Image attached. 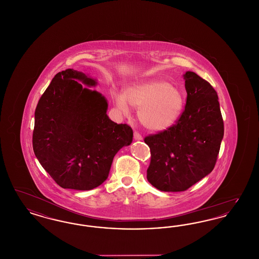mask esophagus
<instances>
[{
    "label": "esophagus",
    "mask_w": 259,
    "mask_h": 259,
    "mask_svg": "<svg viewBox=\"0 0 259 259\" xmlns=\"http://www.w3.org/2000/svg\"><path fill=\"white\" fill-rule=\"evenodd\" d=\"M134 139L137 140V141H141V140H143V137L141 136L140 133H138V132H134Z\"/></svg>",
    "instance_id": "1"
}]
</instances>
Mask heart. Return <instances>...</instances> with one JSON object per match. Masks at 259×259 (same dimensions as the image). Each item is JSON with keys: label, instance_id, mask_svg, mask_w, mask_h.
<instances>
[{"label": "heart", "instance_id": "b5f03b06", "mask_svg": "<svg viewBox=\"0 0 259 259\" xmlns=\"http://www.w3.org/2000/svg\"><path fill=\"white\" fill-rule=\"evenodd\" d=\"M111 95L120 112L128 114L130 106L139 109L141 123L156 132L171 127L185 107L184 93L171 82L160 78L134 82L126 88L125 93L113 89Z\"/></svg>", "mask_w": 259, "mask_h": 259}]
</instances>
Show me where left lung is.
Listing matches in <instances>:
<instances>
[{
	"mask_svg": "<svg viewBox=\"0 0 259 259\" xmlns=\"http://www.w3.org/2000/svg\"><path fill=\"white\" fill-rule=\"evenodd\" d=\"M185 111L176 124L145 138L151 159L148 181L161 191H185L214 168L224 126L218 93L193 72L184 74Z\"/></svg>",
	"mask_w": 259,
	"mask_h": 259,
	"instance_id": "1",
	"label": "left lung"
}]
</instances>
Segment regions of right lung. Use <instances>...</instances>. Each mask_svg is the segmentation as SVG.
Wrapping results in <instances>:
<instances>
[{
	"label": "right lung",
	"instance_id": "right-lung-1",
	"mask_svg": "<svg viewBox=\"0 0 259 259\" xmlns=\"http://www.w3.org/2000/svg\"><path fill=\"white\" fill-rule=\"evenodd\" d=\"M97 80L67 69L55 74L35 111L33 149L42 168L63 188L90 190L109 176L117 151L131 145L133 130L111 121Z\"/></svg>",
	"mask_w": 259,
	"mask_h": 259
}]
</instances>
